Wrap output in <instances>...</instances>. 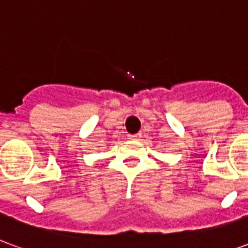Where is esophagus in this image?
Returning <instances> with one entry per match:
<instances>
[{"label": "esophagus", "instance_id": "obj_1", "mask_svg": "<svg viewBox=\"0 0 248 248\" xmlns=\"http://www.w3.org/2000/svg\"><path fill=\"white\" fill-rule=\"evenodd\" d=\"M129 137H131V138H138V137H140V134H133V135H129Z\"/></svg>", "mask_w": 248, "mask_h": 248}]
</instances>
